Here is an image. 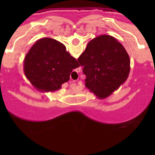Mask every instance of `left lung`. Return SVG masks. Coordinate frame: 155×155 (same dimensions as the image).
I'll return each instance as SVG.
<instances>
[{"instance_id": "left-lung-1", "label": "left lung", "mask_w": 155, "mask_h": 155, "mask_svg": "<svg viewBox=\"0 0 155 155\" xmlns=\"http://www.w3.org/2000/svg\"><path fill=\"white\" fill-rule=\"evenodd\" d=\"M78 61L86 76L85 86L99 98L109 96L124 84L130 69L125 48L109 35L90 41Z\"/></svg>"}]
</instances>
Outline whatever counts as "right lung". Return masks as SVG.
Instances as JSON below:
<instances>
[{
    "label": "right lung",
    "instance_id": "obj_1",
    "mask_svg": "<svg viewBox=\"0 0 155 155\" xmlns=\"http://www.w3.org/2000/svg\"><path fill=\"white\" fill-rule=\"evenodd\" d=\"M80 67L61 42L51 38L37 41L25 56V74L35 87L45 91L60 89L74 69Z\"/></svg>",
    "mask_w": 155,
    "mask_h": 155
}]
</instances>
